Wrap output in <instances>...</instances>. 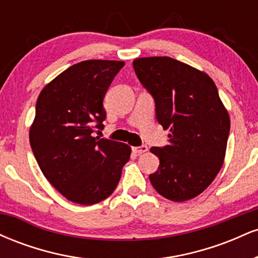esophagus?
<instances>
[{
  "instance_id": "esophagus-1",
  "label": "esophagus",
  "mask_w": 258,
  "mask_h": 258,
  "mask_svg": "<svg viewBox=\"0 0 258 258\" xmlns=\"http://www.w3.org/2000/svg\"><path fill=\"white\" fill-rule=\"evenodd\" d=\"M133 152H135L136 154H143L148 152V147L147 146H141V147H135L133 148Z\"/></svg>"
}]
</instances>
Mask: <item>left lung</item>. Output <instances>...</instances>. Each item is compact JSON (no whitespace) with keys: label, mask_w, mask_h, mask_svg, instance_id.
Instances as JSON below:
<instances>
[{"label":"left lung","mask_w":258,"mask_h":258,"mask_svg":"<svg viewBox=\"0 0 258 258\" xmlns=\"http://www.w3.org/2000/svg\"><path fill=\"white\" fill-rule=\"evenodd\" d=\"M142 85L155 99L156 119L170 143L153 147L160 160L149 179L160 195L186 201L203 193L223 166L230 117L214 80L170 57L133 60Z\"/></svg>","instance_id":"8db88e82"}]
</instances>
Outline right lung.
<instances>
[{"mask_svg":"<svg viewBox=\"0 0 258 258\" xmlns=\"http://www.w3.org/2000/svg\"><path fill=\"white\" fill-rule=\"evenodd\" d=\"M120 60H91L74 64L41 91L29 131L38 166L68 200L93 205L110 197L131 156L128 144L93 137L103 126V99Z\"/></svg>","mask_w":258,"mask_h":258,"instance_id":"right-lung-1","label":"right lung"}]
</instances>
